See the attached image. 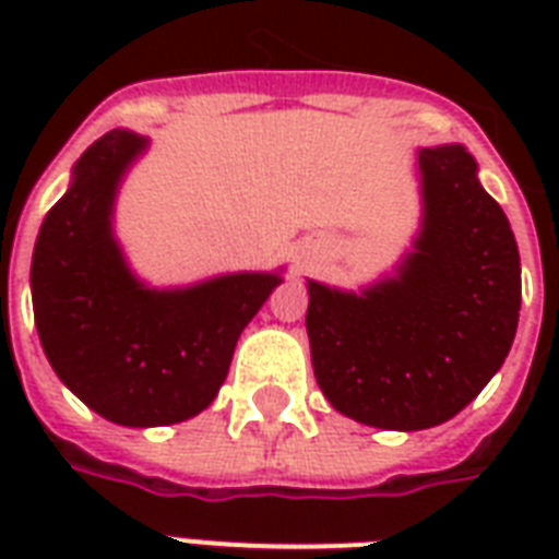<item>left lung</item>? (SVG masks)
Segmentation results:
<instances>
[{"label": "left lung", "instance_id": "obj_1", "mask_svg": "<svg viewBox=\"0 0 559 559\" xmlns=\"http://www.w3.org/2000/svg\"><path fill=\"white\" fill-rule=\"evenodd\" d=\"M420 228L391 275L362 289L307 281V336L336 412L417 432L493 380L516 336L520 249L464 144L417 151Z\"/></svg>", "mask_w": 559, "mask_h": 559}]
</instances>
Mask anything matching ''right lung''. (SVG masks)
I'll return each mask as SVG.
<instances>
[{
    "instance_id": "right-lung-1",
    "label": "right lung",
    "mask_w": 559,
    "mask_h": 559,
    "mask_svg": "<svg viewBox=\"0 0 559 559\" xmlns=\"http://www.w3.org/2000/svg\"><path fill=\"white\" fill-rule=\"evenodd\" d=\"M147 139L112 130L74 162L72 182L39 226L31 301L39 345L66 389L118 426H168L217 397L243 328L281 272H228L151 287L118 243V188Z\"/></svg>"
}]
</instances>
